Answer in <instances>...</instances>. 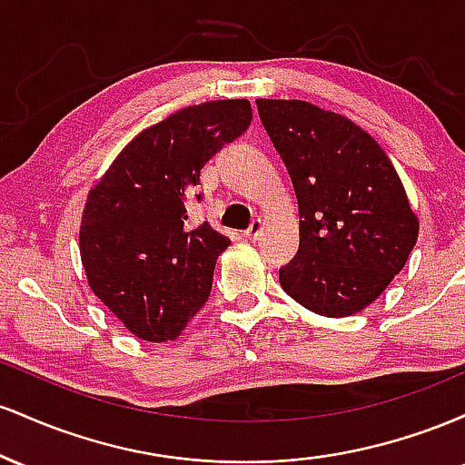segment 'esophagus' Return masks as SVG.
Wrapping results in <instances>:
<instances>
[{
	"label": "esophagus",
	"mask_w": 465,
	"mask_h": 465,
	"mask_svg": "<svg viewBox=\"0 0 465 465\" xmlns=\"http://www.w3.org/2000/svg\"><path fill=\"white\" fill-rule=\"evenodd\" d=\"M262 227H264V223L260 221V218H253V221H251L249 229H247V232H244V236H247V240H258L260 233H262Z\"/></svg>",
	"instance_id": "obj_1"
}]
</instances>
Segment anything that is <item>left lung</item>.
<instances>
[{
	"label": "left lung",
	"mask_w": 465,
	"mask_h": 465,
	"mask_svg": "<svg viewBox=\"0 0 465 465\" xmlns=\"http://www.w3.org/2000/svg\"><path fill=\"white\" fill-rule=\"evenodd\" d=\"M300 205V249L280 284L308 311L348 317L381 297L418 242L387 153L348 117L303 100H255Z\"/></svg>",
	"instance_id": "1"
}]
</instances>
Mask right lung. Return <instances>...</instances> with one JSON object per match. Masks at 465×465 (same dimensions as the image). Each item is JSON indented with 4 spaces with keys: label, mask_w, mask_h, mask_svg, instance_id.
<instances>
[{
    "label": "right lung",
    "mask_w": 465,
    "mask_h": 465,
    "mask_svg": "<svg viewBox=\"0 0 465 465\" xmlns=\"http://www.w3.org/2000/svg\"><path fill=\"white\" fill-rule=\"evenodd\" d=\"M251 117L249 100L185 106L126 143L89 192L80 223L89 286L143 341L177 339L210 297L229 238L210 223L192 229L185 201Z\"/></svg>",
    "instance_id": "obj_1"
}]
</instances>
